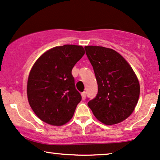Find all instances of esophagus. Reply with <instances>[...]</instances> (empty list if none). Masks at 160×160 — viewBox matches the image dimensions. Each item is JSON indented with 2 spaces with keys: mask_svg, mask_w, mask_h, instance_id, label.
I'll return each mask as SVG.
<instances>
[{
  "mask_svg": "<svg viewBox=\"0 0 160 160\" xmlns=\"http://www.w3.org/2000/svg\"><path fill=\"white\" fill-rule=\"evenodd\" d=\"M82 100H84V99L86 98V92H82Z\"/></svg>",
  "mask_w": 160,
  "mask_h": 160,
  "instance_id": "esophagus-1",
  "label": "esophagus"
}]
</instances>
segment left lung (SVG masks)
<instances>
[{"label":"left lung","instance_id":"left-lung-1","mask_svg":"<svg viewBox=\"0 0 160 160\" xmlns=\"http://www.w3.org/2000/svg\"><path fill=\"white\" fill-rule=\"evenodd\" d=\"M98 83V94L89 101L95 117L106 125L122 122L133 112L140 95L134 70L122 56L102 46H85Z\"/></svg>","mask_w":160,"mask_h":160}]
</instances>
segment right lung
<instances>
[{
    "label": "right lung",
    "instance_id": "add662e5",
    "mask_svg": "<svg viewBox=\"0 0 160 160\" xmlns=\"http://www.w3.org/2000/svg\"><path fill=\"white\" fill-rule=\"evenodd\" d=\"M84 53L82 46L65 45L50 49L34 63L27 95L33 111L42 121L62 126L72 118L82 100L72 69Z\"/></svg>",
    "mask_w": 160,
    "mask_h": 160
}]
</instances>
